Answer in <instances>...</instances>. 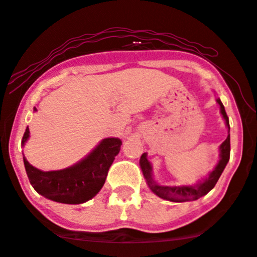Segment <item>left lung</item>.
Returning a JSON list of instances; mask_svg holds the SVG:
<instances>
[{"label": "left lung", "instance_id": "8db88e82", "mask_svg": "<svg viewBox=\"0 0 257 257\" xmlns=\"http://www.w3.org/2000/svg\"><path fill=\"white\" fill-rule=\"evenodd\" d=\"M217 103L220 106V113L226 124L228 135L219 147V162L213 171L209 172L205 178L200 179L196 184L194 185H160L153 179L152 175V165L148 162L147 153H144L140 158V168L142 174L146 179L147 185L152 193L157 196L162 197L164 200L172 201V202H185V201H194L205 196L208 191H211L214 185L217 184L219 177H220L225 166L227 165L228 159H230V123H228V117L225 111L224 105L221 100L217 98Z\"/></svg>", "mask_w": 257, "mask_h": 257}]
</instances>
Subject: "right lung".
<instances>
[{
	"label": "right lung",
	"mask_w": 257,
	"mask_h": 257,
	"mask_svg": "<svg viewBox=\"0 0 257 257\" xmlns=\"http://www.w3.org/2000/svg\"><path fill=\"white\" fill-rule=\"evenodd\" d=\"M37 111L35 107L33 109ZM30 138L29 126L25 131L21 145ZM122 141L118 138L103 139L85 158L69 168L42 171L27 162L25 169L30 183L37 193L46 199L68 205H79L91 200L103 188L107 171L115 157L119 153Z\"/></svg>",
	"instance_id": "1"
}]
</instances>
